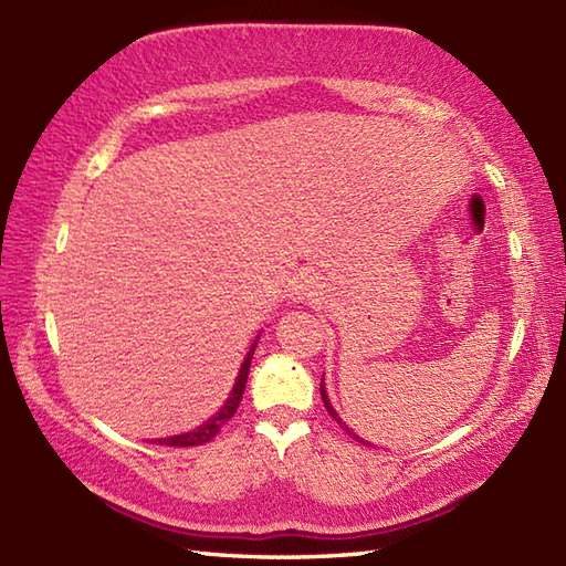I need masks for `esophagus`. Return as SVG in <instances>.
I'll return each instance as SVG.
<instances>
[{
    "label": "esophagus",
    "instance_id": "esophagus-1",
    "mask_svg": "<svg viewBox=\"0 0 566 566\" xmlns=\"http://www.w3.org/2000/svg\"><path fill=\"white\" fill-rule=\"evenodd\" d=\"M294 294L298 298H308V302H318V298L323 296V284L314 274H302L294 286Z\"/></svg>",
    "mask_w": 566,
    "mask_h": 566
}]
</instances>
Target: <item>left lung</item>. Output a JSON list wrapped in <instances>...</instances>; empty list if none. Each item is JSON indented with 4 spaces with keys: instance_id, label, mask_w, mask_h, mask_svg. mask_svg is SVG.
Returning <instances> with one entry per match:
<instances>
[{
    "instance_id": "8db88e82",
    "label": "left lung",
    "mask_w": 566,
    "mask_h": 566,
    "mask_svg": "<svg viewBox=\"0 0 566 566\" xmlns=\"http://www.w3.org/2000/svg\"><path fill=\"white\" fill-rule=\"evenodd\" d=\"M321 399H323V403H326V411H328V416H331V418H335V420H338V423H340V428H345V432H347V436H350V438H355L357 442H365V444H369L367 440H359V438L355 436V432H353L350 428H347V426L343 423V420L338 418V413H335V408H333V406H331V401H328V394H326V387H323V381H321Z\"/></svg>"
}]
</instances>
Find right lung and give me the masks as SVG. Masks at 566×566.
Returning a JSON list of instances; mask_svg holds the SVG:
<instances>
[{"label":"right lung","mask_w":566,"mask_h":566,"mask_svg":"<svg viewBox=\"0 0 566 566\" xmlns=\"http://www.w3.org/2000/svg\"><path fill=\"white\" fill-rule=\"evenodd\" d=\"M255 345L252 343L250 353L245 357L243 367H240V375L235 379V387L231 391V396H228V401L223 403V408L219 413H216L213 418H209L207 423L199 426L197 430L191 432H185V436H172V438H160V440H153L155 444H170V448H191V444H203V442H211L216 436H219L221 428L231 420L238 411V403L240 399H243V391H245V381H248V371H250V359H252V353H255Z\"/></svg>","instance_id":"obj_1"}]
</instances>
